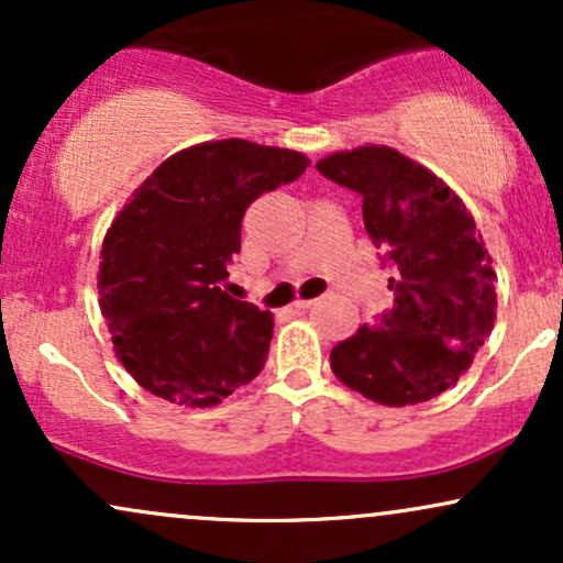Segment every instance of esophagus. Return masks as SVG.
Masks as SVG:
<instances>
[{"label":"esophagus","instance_id":"1","mask_svg":"<svg viewBox=\"0 0 563 563\" xmlns=\"http://www.w3.org/2000/svg\"><path fill=\"white\" fill-rule=\"evenodd\" d=\"M314 301H318V299H296L294 303H290V307H294V309H309Z\"/></svg>","mask_w":563,"mask_h":563}]
</instances>
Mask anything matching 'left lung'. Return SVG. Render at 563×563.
<instances>
[{
	"instance_id": "8db88e82",
	"label": "left lung",
	"mask_w": 563,
	"mask_h": 563,
	"mask_svg": "<svg viewBox=\"0 0 563 563\" xmlns=\"http://www.w3.org/2000/svg\"><path fill=\"white\" fill-rule=\"evenodd\" d=\"M318 169L363 196L367 235L394 269L391 309L333 346L331 371L378 405L429 402L457 384L495 325L482 230L444 179L394 147L331 153Z\"/></svg>"
}]
</instances>
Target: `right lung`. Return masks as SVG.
Listing matches in <instances>:
<instances>
[{
    "label": "right lung",
    "mask_w": 563,
    "mask_h": 563,
    "mask_svg": "<svg viewBox=\"0 0 563 563\" xmlns=\"http://www.w3.org/2000/svg\"><path fill=\"white\" fill-rule=\"evenodd\" d=\"M303 153L211 140L174 153L102 238L97 294L113 352L166 402L214 407L267 363L273 314L224 290L251 200L294 183Z\"/></svg>",
    "instance_id": "right-lung-1"
}]
</instances>
